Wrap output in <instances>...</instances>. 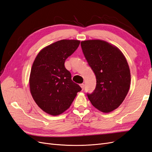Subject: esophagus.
Returning a JSON list of instances; mask_svg holds the SVG:
<instances>
[{"mask_svg": "<svg viewBox=\"0 0 152 152\" xmlns=\"http://www.w3.org/2000/svg\"><path fill=\"white\" fill-rule=\"evenodd\" d=\"M80 87H81V88H82V90H83V89H84V87H85V85H84V83H81V84H80Z\"/></svg>", "mask_w": 152, "mask_h": 152, "instance_id": "1", "label": "esophagus"}]
</instances>
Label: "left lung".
<instances>
[{
	"label": "left lung",
	"mask_w": 152,
	"mask_h": 152,
	"mask_svg": "<svg viewBox=\"0 0 152 152\" xmlns=\"http://www.w3.org/2000/svg\"><path fill=\"white\" fill-rule=\"evenodd\" d=\"M88 64L94 72L96 87L88 99L97 109L108 113L123 103L130 85V72L125 57L115 46L101 40L81 42Z\"/></svg>",
	"instance_id": "8db88e82"
}]
</instances>
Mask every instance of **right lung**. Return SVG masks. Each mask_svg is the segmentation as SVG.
I'll list each match as a JSON object with an SVG mask.
<instances>
[{"instance_id":"obj_1","label":"right lung","mask_w":152,"mask_h":152,"mask_svg":"<svg viewBox=\"0 0 152 152\" xmlns=\"http://www.w3.org/2000/svg\"><path fill=\"white\" fill-rule=\"evenodd\" d=\"M80 41L61 40L41 50L34 60L29 77L33 98L42 110L53 115L63 113L81 91L73 82L65 61L78 48Z\"/></svg>"}]
</instances>
